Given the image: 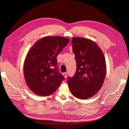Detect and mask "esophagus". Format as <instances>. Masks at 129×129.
I'll list each match as a JSON object with an SVG mask.
<instances>
[{
	"label": "esophagus",
	"instance_id": "esophagus-1",
	"mask_svg": "<svg viewBox=\"0 0 129 129\" xmlns=\"http://www.w3.org/2000/svg\"><path fill=\"white\" fill-rule=\"evenodd\" d=\"M63 76L65 77V78H67V73H63Z\"/></svg>",
	"mask_w": 129,
	"mask_h": 129
}]
</instances>
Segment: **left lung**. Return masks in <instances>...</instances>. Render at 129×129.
I'll return each instance as SVG.
<instances>
[{"instance_id":"8db88e82","label":"left lung","mask_w":129,"mask_h":129,"mask_svg":"<svg viewBox=\"0 0 129 129\" xmlns=\"http://www.w3.org/2000/svg\"><path fill=\"white\" fill-rule=\"evenodd\" d=\"M73 51L77 68L68 78L69 88L74 96L86 100L101 89L106 75V62L102 50L94 41L82 37L73 38Z\"/></svg>"}]
</instances>
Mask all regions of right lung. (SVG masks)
<instances>
[{"label":"right lung","mask_w":129,"mask_h":129,"mask_svg":"<svg viewBox=\"0 0 129 129\" xmlns=\"http://www.w3.org/2000/svg\"><path fill=\"white\" fill-rule=\"evenodd\" d=\"M69 40L59 36L45 37L29 49L24 62V75L28 88L36 95L52 94L64 79L58 72L56 57Z\"/></svg>","instance_id":"1"}]
</instances>
